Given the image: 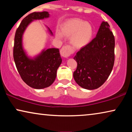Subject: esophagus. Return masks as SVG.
Here are the masks:
<instances>
[{
    "label": "esophagus",
    "mask_w": 132,
    "mask_h": 132,
    "mask_svg": "<svg viewBox=\"0 0 132 132\" xmlns=\"http://www.w3.org/2000/svg\"><path fill=\"white\" fill-rule=\"evenodd\" d=\"M71 52L72 50L71 47L68 46H64L62 48H61L60 53L61 55L63 57H64V58H67V57L70 55Z\"/></svg>",
    "instance_id": "1"
}]
</instances>
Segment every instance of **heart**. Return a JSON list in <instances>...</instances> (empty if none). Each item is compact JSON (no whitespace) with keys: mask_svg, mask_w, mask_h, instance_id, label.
Listing matches in <instances>:
<instances>
[{"mask_svg":"<svg viewBox=\"0 0 132 132\" xmlns=\"http://www.w3.org/2000/svg\"><path fill=\"white\" fill-rule=\"evenodd\" d=\"M93 35L91 24L79 19H73L65 21L61 27V32H56V35L59 38H62V35L70 36V43L76 48L86 46L91 41Z\"/></svg>","mask_w":132,"mask_h":132,"instance_id":"obj_1","label":"heart"}]
</instances>
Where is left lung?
Listing matches in <instances>:
<instances>
[{"label": "left lung", "instance_id": "obj_1", "mask_svg": "<svg viewBox=\"0 0 132 132\" xmlns=\"http://www.w3.org/2000/svg\"><path fill=\"white\" fill-rule=\"evenodd\" d=\"M114 48V36L108 23L103 21L95 38L74 57L77 63L76 70L73 73L76 82L89 90L102 86L112 70Z\"/></svg>", "mask_w": 132, "mask_h": 132}]
</instances>
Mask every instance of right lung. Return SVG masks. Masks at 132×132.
<instances>
[{
	"label": "right lung",
	"instance_id": "obj_1",
	"mask_svg": "<svg viewBox=\"0 0 132 132\" xmlns=\"http://www.w3.org/2000/svg\"><path fill=\"white\" fill-rule=\"evenodd\" d=\"M48 12H33L24 18L16 30L14 38L13 56L16 67L22 80L28 86L35 89L48 87L55 81L57 70L62 63L59 48L44 49L36 56H28L23 47V34L34 20L48 18ZM51 35L53 33L49 28Z\"/></svg>",
	"mask_w": 132,
	"mask_h": 132
}]
</instances>
